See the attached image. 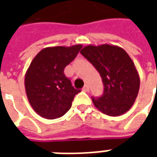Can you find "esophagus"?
I'll list each match as a JSON object with an SVG mask.
<instances>
[{
  "instance_id": "34e87169",
  "label": "esophagus",
  "mask_w": 157,
  "mask_h": 157,
  "mask_svg": "<svg viewBox=\"0 0 157 157\" xmlns=\"http://www.w3.org/2000/svg\"><path fill=\"white\" fill-rule=\"evenodd\" d=\"M82 90H83L84 92H88V91H89L88 85H85V86H84V87L82 88Z\"/></svg>"
}]
</instances>
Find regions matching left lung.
I'll return each mask as SVG.
<instances>
[{
    "label": "left lung",
    "mask_w": 157,
    "mask_h": 157,
    "mask_svg": "<svg viewBox=\"0 0 157 157\" xmlns=\"http://www.w3.org/2000/svg\"><path fill=\"white\" fill-rule=\"evenodd\" d=\"M81 54L97 69L104 85L102 97L92 98L96 108L113 117L128 111L135 103L140 84L129 55L121 47L108 44L86 45Z\"/></svg>",
    "instance_id": "1"
}]
</instances>
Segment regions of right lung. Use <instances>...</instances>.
<instances>
[{
  "instance_id": "obj_1",
  "label": "right lung",
  "mask_w": 157,
  "mask_h": 157,
  "mask_svg": "<svg viewBox=\"0 0 157 157\" xmlns=\"http://www.w3.org/2000/svg\"><path fill=\"white\" fill-rule=\"evenodd\" d=\"M82 47H47L38 53L27 70L25 91L33 109L47 119L60 118L71 107L75 89L64 74L65 66L75 58Z\"/></svg>"
}]
</instances>
